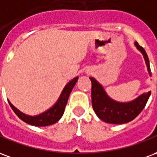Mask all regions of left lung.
I'll return each mask as SVG.
<instances>
[{"mask_svg": "<svg viewBox=\"0 0 157 157\" xmlns=\"http://www.w3.org/2000/svg\"><path fill=\"white\" fill-rule=\"evenodd\" d=\"M135 46L143 55L150 76L151 75L148 56L144 48L137 42ZM92 82V103L96 114L102 121L109 124H125L132 121L145 108L151 92H144L132 101L117 102L109 97L105 90L95 78L90 77Z\"/></svg>", "mask_w": 157, "mask_h": 157, "instance_id": "8db88e82", "label": "left lung"}]
</instances>
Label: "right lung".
<instances>
[{"label": "right lung", "instance_id": "right-lung-1", "mask_svg": "<svg viewBox=\"0 0 157 157\" xmlns=\"http://www.w3.org/2000/svg\"><path fill=\"white\" fill-rule=\"evenodd\" d=\"M77 80H78V76H76L75 78L72 79L71 81H70L63 89L57 102H55L50 109H48L45 112L42 113L38 115L30 116L25 114L12 105V102L10 101H8L9 104L11 106L12 110L14 111V113L18 116V118H21L22 121H24L29 124L38 126V127H44V126L54 124L60 119L63 113L65 112V108L67 103V101H68L69 96L71 94L73 87L75 86Z\"/></svg>", "mask_w": 157, "mask_h": 157}]
</instances>
